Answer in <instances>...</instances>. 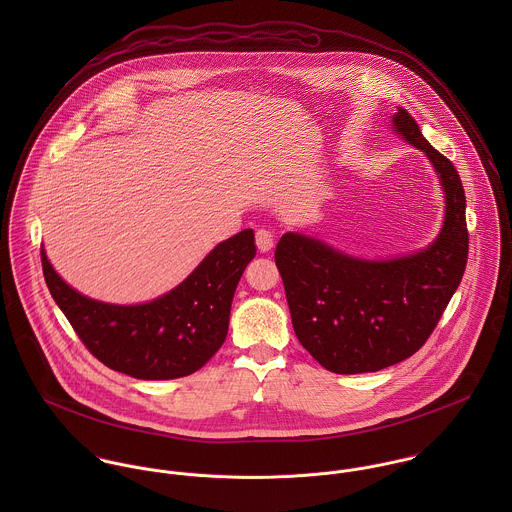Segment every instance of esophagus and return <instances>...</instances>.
Returning a JSON list of instances; mask_svg holds the SVG:
<instances>
[{
  "mask_svg": "<svg viewBox=\"0 0 512 512\" xmlns=\"http://www.w3.org/2000/svg\"><path fill=\"white\" fill-rule=\"evenodd\" d=\"M256 246L260 252H270L274 248V234L266 228H260L256 232Z\"/></svg>",
  "mask_w": 512,
  "mask_h": 512,
  "instance_id": "1",
  "label": "esophagus"
}]
</instances>
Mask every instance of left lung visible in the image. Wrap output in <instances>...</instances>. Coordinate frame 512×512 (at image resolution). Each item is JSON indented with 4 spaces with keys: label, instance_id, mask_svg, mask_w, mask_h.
<instances>
[{
    "label": "left lung",
    "instance_id": "left-lung-1",
    "mask_svg": "<svg viewBox=\"0 0 512 512\" xmlns=\"http://www.w3.org/2000/svg\"><path fill=\"white\" fill-rule=\"evenodd\" d=\"M390 118L392 132L424 151L438 175L445 205L438 236L422 250L384 260L347 254L301 232H286L276 248L293 331L319 365L337 374L376 372L412 357L436 329L467 264L457 169L402 106Z\"/></svg>",
    "mask_w": 512,
    "mask_h": 512
}]
</instances>
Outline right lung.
<instances>
[{"label": "right lung", "instance_id": "obj_1", "mask_svg": "<svg viewBox=\"0 0 512 512\" xmlns=\"http://www.w3.org/2000/svg\"><path fill=\"white\" fill-rule=\"evenodd\" d=\"M254 256V230L246 228L219 242L173 290L120 305L76 292L41 248L49 292L86 349L138 380H171L209 363L226 339L232 297Z\"/></svg>", "mask_w": 512, "mask_h": 512}]
</instances>
